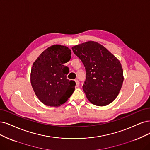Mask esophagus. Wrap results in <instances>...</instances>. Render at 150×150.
Segmentation results:
<instances>
[{
	"label": "esophagus",
	"instance_id": "esophagus-1",
	"mask_svg": "<svg viewBox=\"0 0 150 150\" xmlns=\"http://www.w3.org/2000/svg\"><path fill=\"white\" fill-rule=\"evenodd\" d=\"M75 81V82H76V85L77 86H78L80 85V82H79V81L78 80H77V79H76Z\"/></svg>",
	"mask_w": 150,
	"mask_h": 150
}]
</instances>
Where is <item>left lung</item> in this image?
Segmentation results:
<instances>
[{"label":"left lung","instance_id":"1","mask_svg":"<svg viewBox=\"0 0 150 150\" xmlns=\"http://www.w3.org/2000/svg\"><path fill=\"white\" fill-rule=\"evenodd\" d=\"M71 49L85 66L86 80L83 90L88 100L98 106L112 103L124 81L119 60L96 42H86Z\"/></svg>","mask_w":150,"mask_h":150}]
</instances>
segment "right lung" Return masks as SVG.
I'll return each instance as SVG.
<instances>
[{"label": "right lung", "instance_id": "add662e5", "mask_svg": "<svg viewBox=\"0 0 150 150\" xmlns=\"http://www.w3.org/2000/svg\"><path fill=\"white\" fill-rule=\"evenodd\" d=\"M71 59V50L54 45L46 49L33 63L31 83L36 95L46 106L65 103L75 90V82L67 79L69 68L64 65Z\"/></svg>", "mask_w": 150, "mask_h": 150}]
</instances>
